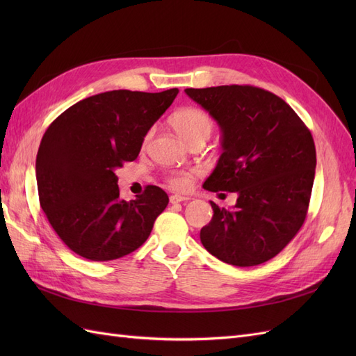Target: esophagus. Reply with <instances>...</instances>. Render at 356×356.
<instances>
[{
	"label": "esophagus",
	"mask_w": 356,
	"mask_h": 356,
	"mask_svg": "<svg viewBox=\"0 0 356 356\" xmlns=\"http://www.w3.org/2000/svg\"><path fill=\"white\" fill-rule=\"evenodd\" d=\"M170 203L175 204V203H182V202H188V197L187 196H181V195H172L169 197Z\"/></svg>",
	"instance_id": "1"
}]
</instances>
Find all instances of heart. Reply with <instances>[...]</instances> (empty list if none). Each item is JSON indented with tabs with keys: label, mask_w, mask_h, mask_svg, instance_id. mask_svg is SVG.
<instances>
[{
	"label": "heart",
	"mask_w": 356,
	"mask_h": 356,
	"mask_svg": "<svg viewBox=\"0 0 356 356\" xmlns=\"http://www.w3.org/2000/svg\"><path fill=\"white\" fill-rule=\"evenodd\" d=\"M169 124L174 129V132L179 136L182 143L187 145H191L193 143H207L212 131H213V122L212 118L199 108H193V106H187V108H181L175 111L169 118ZM152 134H148L145 141H148ZM168 182L170 187L184 190L190 186L191 177L188 172H175L168 178Z\"/></svg>",
	"instance_id": "heart-1"
}]
</instances>
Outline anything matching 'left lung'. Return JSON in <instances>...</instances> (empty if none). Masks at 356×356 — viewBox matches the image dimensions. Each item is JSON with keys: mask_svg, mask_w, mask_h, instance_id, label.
Returning a JSON list of instances; mask_svg holds the SVG:
<instances>
[{"mask_svg": "<svg viewBox=\"0 0 356 356\" xmlns=\"http://www.w3.org/2000/svg\"><path fill=\"white\" fill-rule=\"evenodd\" d=\"M218 123L222 153L203 188L238 193L232 209L211 202L200 242L218 260L257 266L281 252L306 220L316 149L291 106L254 86L186 89Z\"/></svg>", "mask_w": 356, "mask_h": 356, "instance_id": "8db88e82", "label": "left lung"}]
</instances>
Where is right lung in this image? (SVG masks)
<instances>
[{"instance_id":"obj_1","label":"right lung","mask_w":356,"mask_h":356,"mask_svg":"<svg viewBox=\"0 0 356 356\" xmlns=\"http://www.w3.org/2000/svg\"><path fill=\"white\" fill-rule=\"evenodd\" d=\"M111 90L74 104L42 135L35 174L40 204L71 251L110 261L138 250L169 197L157 186L120 199L115 169L138 157L144 138L177 98Z\"/></svg>"}]
</instances>
